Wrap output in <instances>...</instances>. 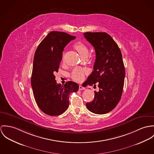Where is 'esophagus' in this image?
Returning a JSON list of instances; mask_svg holds the SVG:
<instances>
[{
    "label": "esophagus",
    "mask_w": 154,
    "mask_h": 154,
    "mask_svg": "<svg viewBox=\"0 0 154 154\" xmlns=\"http://www.w3.org/2000/svg\"><path fill=\"white\" fill-rule=\"evenodd\" d=\"M85 88L84 87H83L82 85H79V90H85Z\"/></svg>",
    "instance_id": "esophagus-1"
}]
</instances>
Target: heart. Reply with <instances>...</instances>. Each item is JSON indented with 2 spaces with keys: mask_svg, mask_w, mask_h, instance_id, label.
I'll use <instances>...</instances> for the list:
<instances>
[{
  "mask_svg": "<svg viewBox=\"0 0 154 154\" xmlns=\"http://www.w3.org/2000/svg\"><path fill=\"white\" fill-rule=\"evenodd\" d=\"M74 48L80 54L82 57L88 55V48L85 44L82 42H78L74 45ZM85 71L81 68L74 69L71 74V78L76 82H81L85 77Z\"/></svg>",
  "mask_w": 154,
  "mask_h": 154,
  "instance_id": "b5f03b06",
  "label": "heart"
}]
</instances>
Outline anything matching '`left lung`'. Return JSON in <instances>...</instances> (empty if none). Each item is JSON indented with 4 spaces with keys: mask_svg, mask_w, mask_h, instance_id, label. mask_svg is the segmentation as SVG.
Masks as SVG:
<instances>
[{
    "mask_svg": "<svg viewBox=\"0 0 154 154\" xmlns=\"http://www.w3.org/2000/svg\"><path fill=\"white\" fill-rule=\"evenodd\" d=\"M84 36L96 51L93 71L85 83L94 87L96 83L99 88L86 107L94 113L105 114L117 106L122 94L125 70L122 53L112 36L106 32H88Z\"/></svg>",
    "mask_w": 154,
    "mask_h": 154,
    "instance_id": "obj_1",
    "label": "left lung"
}]
</instances>
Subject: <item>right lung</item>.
I'll use <instances>...</instances> for the list:
<instances>
[{
    "label": "right lung",
    "mask_w": 154,
    "mask_h": 154,
    "mask_svg": "<svg viewBox=\"0 0 154 154\" xmlns=\"http://www.w3.org/2000/svg\"><path fill=\"white\" fill-rule=\"evenodd\" d=\"M75 38L66 32L52 31L39 44L35 53L32 88L38 106L48 115L63 113L69 107L70 93L79 88L78 84L71 81L64 85L57 84L54 75L58 71L64 47Z\"/></svg>",
    "instance_id": "1"
}]
</instances>
